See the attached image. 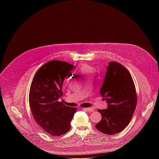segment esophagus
Here are the masks:
<instances>
[{"label":"esophagus","mask_w":159,"mask_h":159,"mask_svg":"<svg viewBox=\"0 0 159 159\" xmlns=\"http://www.w3.org/2000/svg\"><path fill=\"white\" fill-rule=\"evenodd\" d=\"M84 109L86 110L88 112H93L94 109L93 107H87V108H84Z\"/></svg>","instance_id":"34e87169"}]
</instances>
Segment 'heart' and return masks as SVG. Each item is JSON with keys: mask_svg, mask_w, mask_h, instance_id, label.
<instances>
[{"mask_svg": "<svg viewBox=\"0 0 159 159\" xmlns=\"http://www.w3.org/2000/svg\"><path fill=\"white\" fill-rule=\"evenodd\" d=\"M80 73L85 76H90L93 74V69L87 65H83L80 69Z\"/></svg>", "mask_w": 159, "mask_h": 159, "instance_id": "1", "label": "heart"}]
</instances>
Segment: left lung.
I'll use <instances>...</instances> for the list:
<instances>
[{
    "label": "left lung",
    "mask_w": 159,
    "mask_h": 159,
    "mask_svg": "<svg viewBox=\"0 0 159 159\" xmlns=\"http://www.w3.org/2000/svg\"><path fill=\"white\" fill-rule=\"evenodd\" d=\"M100 93L107 107L98 109L102 119L95 127L107 134L122 131L130 122L137 102L133 79L125 67L110 61Z\"/></svg>",
    "instance_id": "left-lung-1"
}]
</instances>
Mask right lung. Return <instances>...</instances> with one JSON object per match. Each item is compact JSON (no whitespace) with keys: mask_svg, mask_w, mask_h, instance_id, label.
Instances as JSON below:
<instances>
[{"mask_svg":"<svg viewBox=\"0 0 159 159\" xmlns=\"http://www.w3.org/2000/svg\"><path fill=\"white\" fill-rule=\"evenodd\" d=\"M74 65L52 60L43 65L36 73L30 90L29 102L37 123L53 136H61L70 129L75 107L63 105L58 99L65 77Z\"/></svg>","mask_w":159,"mask_h":159,"instance_id":"obj_1","label":"right lung"}]
</instances>
